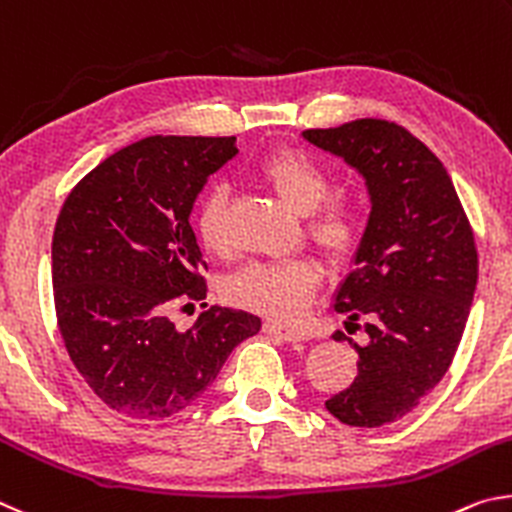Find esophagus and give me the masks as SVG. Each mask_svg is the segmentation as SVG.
I'll return each instance as SVG.
<instances>
[{"instance_id":"esophagus-1","label":"esophagus","mask_w":512,"mask_h":512,"mask_svg":"<svg viewBox=\"0 0 512 512\" xmlns=\"http://www.w3.org/2000/svg\"><path fill=\"white\" fill-rule=\"evenodd\" d=\"M263 333L281 337V339H285V342H303V339H306V333H301V330L274 324V321H267V324H263Z\"/></svg>"}]
</instances>
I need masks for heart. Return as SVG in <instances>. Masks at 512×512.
<instances>
[{
    "mask_svg": "<svg viewBox=\"0 0 512 512\" xmlns=\"http://www.w3.org/2000/svg\"><path fill=\"white\" fill-rule=\"evenodd\" d=\"M254 173L301 215H310L308 233L333 258L355 254L364 238V213L348 197H330L335 175L303 150H274L258 161ZM229 188L211 184L195 211V231L213 256L231 249L227 229ZM321 285V267L310 258L247 263L224 281V299L276 321H299Z\"/></svg>",
    "mask_w": 512,
    "mask_h": 512,
    "instance_id": "1",
    "label": "heart"
}]
</instances>
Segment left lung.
Instances as JSON below:
<instances>
[{"label":"left lung","instance_id":"1","mask_svg":"<svg viewBox=\"0 0 512 512\" xmlns=\"http://www.w3.org/2000/svg\"><path fill=\"white\" fill-rule=\"evenodd\" d=\"M303 139L366 179L371 215L355 270L339 285L346 326L369 342L357 378L326 409L353 427H380L414 409L450 369L470 315L479 258L459 195L432 150L398 123L357 119Z\"/></svg>","mask_w":512,"mask_h":512}]
</instances>
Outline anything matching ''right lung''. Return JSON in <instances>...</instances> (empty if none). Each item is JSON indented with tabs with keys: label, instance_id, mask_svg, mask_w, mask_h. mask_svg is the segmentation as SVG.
Segmentation results:
<instances>
[{
	"label": "right lung",
	"instance_id": "add662e5",
	"mask_svg": "<svg viewBox=\"0 0 512 512\" xmlns=\"http://www.w3.org/2000/svg\"><path fill=\"white\" fill-rule=\"evenodd\" d=\"M236 152V137L141 139L101 161L62 204L51 245L58 328L89 389L119 414L157 420L186 409L261 330L251 312L220 306L184 333L168 317L206 299L188 215Z\"/></svg>",
	"mask_w": 512,
	"mask_h": 512
}]
</instances>
